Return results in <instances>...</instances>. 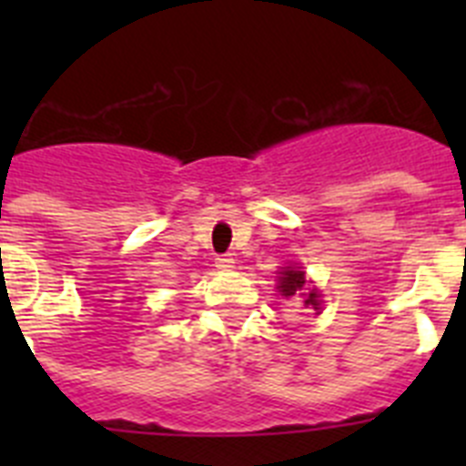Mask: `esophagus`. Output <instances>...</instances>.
I'll return each instance as SVG.
<instances>
[{
	"label": "esophagus",
	"mask_w": 466,
	"mask_h": 466,
	"mask_svg": "<svg viewBox=\"0 0 466 466\" xmlns=\"http://www.w3.org/2000/svg\"><path fill=\"white\" fill-rule=\"evenodd\" d=\"M214 266L219 270H230L233 266H236V258L230 257V254H221V257L214 258Z\"/></svg>",
	"instance_id": "esophagus-1"
}]
</instances>
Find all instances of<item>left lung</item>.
Segmentation results:
<instances>
[{
    "label": "left lung",
    "instance_id": "8db88e82",
    "mask_svg": "<svg viewBox=\"0 0 466 466\" xmlns=\"http://www.w3.org/2000/svg\"><path fill=\"white\" fill-rule=\"evenodd\" d=\"M279 291H282V296H287V299H291V296H303V306L306 308H315V310H319V296H317L315 289L306 291V273L299 268H284L282 270V278H279Z\"/></svg>",
    "mask_w": 466,
    "mask_h": 466
}]
</instances>
